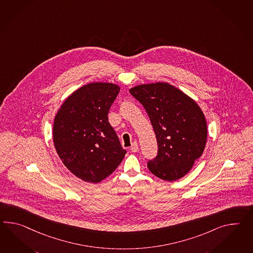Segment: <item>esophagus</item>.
Instances as JSON below:
<instances>
[{
    "instance_id": "obj_1",
    "label": "esophagus",
    "mask_w": 253,
    "mask_h": 253,
    "mask_svg": "<svg viewBox=\"0 0 253 253\" xmlns=\"http://www.w3.org/2000/svg\"><path fill=\"white\" fill-rule=\"evenodd\" d=\"M130 150H131L132 152H137V151H138V145H137V143H133L132 146L130 147Z\"/></svg>"
}]
</instances>
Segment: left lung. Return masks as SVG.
<instances>
[{
  "label": "left lung",
  "mask_w": 253,
  "mask_h": 253,
  "mask_svg": "<svg viewBox=\"0 0 253 253\" xmlns=\"http://www.w3.org/2000/svg\"><path fill=\"white\" fill-rule=\"evenodd\" d=\"M130 93L149 115L158 141V155L148 162L151 173L163 181L187 174L201 157L208 139V125L193 98L165 82L136 85Z\"/></svg>",
  "instance_id": "left-lung-1"
}]
</instances>
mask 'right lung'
Here are the masks:
<instances>
[{
	"label": "right lung",
	"instance_id": "1",
	"mask_svg": "<svg viewBox=\"0 0 253 253\" xmlns=\"http://www.w3.org/2000/svg\"><path fill=\"white\" fill-rule=\"evenodd\" d=\"M119 91V85L113 83H91L73 91L57 112L55 149L67 169L83 181L101 182L126 153L108 121Z\"/></svg>",
	"mask_w": 253,
	"mask_h": 253
}]
</instances>
